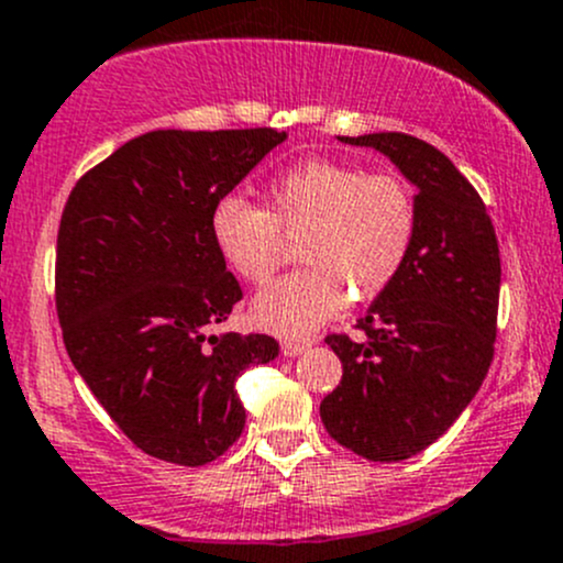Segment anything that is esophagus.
<instances>
[{
  "instance_id": "obj_1",
  "label": "esophagus",
  "mask_w": 563,
  "mask_h": 563,
  "mask_svg": "<svg viewBox=\"0 0 563 563\" xmlns=\"http://www.w3.org/2000/svg\"><path fill=\"white\" fill-rule=\"evenodd\" d=\"M307 347H310V342H307V340H283V342H280L283 356H288V358L301 356V353H305Z\"/></svg>"
}]
</instances>
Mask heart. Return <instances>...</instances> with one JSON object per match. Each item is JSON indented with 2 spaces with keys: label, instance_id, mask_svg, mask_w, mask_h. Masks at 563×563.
Segmentation results:
<instances>
[{
  "label": "heart",
  "instance_id": "1",
  "mask_svg": "<svg viewBox=\"0 0 563 563\" xmlns=\"http://www.w3.org/2000/svg\"><path fill=\"white\" fill-rule=\"evenodd\" d=\"M218 253L242 280L266 286L299 236L305 266L253 301V321L277 334H307L353 301L394 286L418 234L416 188L405 175L307 158L275 175L266 207L218 199L210 216Z\"/></svg>",
  "mask_w": 563,
  "mask_h": 563
}]
</instances>
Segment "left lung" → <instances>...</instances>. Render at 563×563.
I'll return each mask as SVG.
<instances>
[{"instance_id":"obj_1","label":"left lung","mask_w":563,"mask_h":563,"mask_svg":"<svg viewBox=\"0 0 563 563\" xmlns=\"http://www.w3.org/2000/svg\"><path fill=\"white\" fill-rule=\"evenodd\" d=\"M369 145L418 186V234L394 286L356 329L327 334L342 380L321 401L331 440L369 461H405L451 429L494 361L501 262L481 194L429 142L401 132Z\"/></svg>"}]
</instances>
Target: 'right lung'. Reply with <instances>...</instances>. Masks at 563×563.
<instances>
[{
    "label": "right lung",
    "instance_id": "right-lung-1",
    "mask_svg": "<svg viewBox=\"0 0 563 563\" xmlns=\"http://www.w3.org/2000/svg\"><path fill=\"white\" fill-rule=\"evenodd\" d=\"M286 132H147L69 191L56 312L75 369L153 459L202 466L245 429L236 377L277 356L266 334H212L242 299L210 234L218 199Z\"/></svg>",
    "mask_w": 563,
    "mask_h": 563
}]
</instances>
